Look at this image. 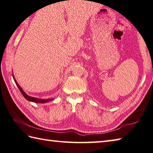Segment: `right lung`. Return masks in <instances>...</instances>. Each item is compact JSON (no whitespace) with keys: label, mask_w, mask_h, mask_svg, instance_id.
<instances>
[{"label":"right lung","mask_w":153,"mask_h":153,"mask_svg":"<svg viewBox=\"0 0 153 153\" xmlns=\"http://www.w3.org/2000/svg\"><path fill=\"white\" fill-rule=\"evenodd\" d=\"M13 79L14 80V82H15L16 85L18 86L19 89L21 91V93H22V94L23 95V97H24L26 99L29 100V101H32V102H36V103H45V102H49L51 101V100H53V99H36V98H34V97H31L30 96H28L27 94H26L24 91H23L22 89L21 88V86H19V85L17 83V82L16 81V80L14 79V78L13 76Z\"/></svg>","instance_id":"right-lung-1"}]
</instances>
